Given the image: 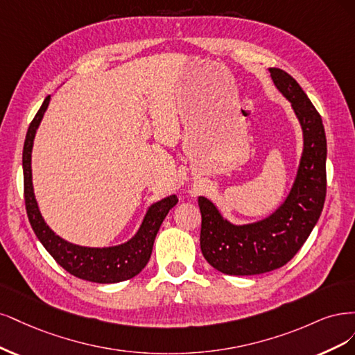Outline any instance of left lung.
Returning a JSON list of instances; mask_svg holds the SVG:
<instances>
[{
    "label": "left lung",
    "instance_id": "1",
    "mask_svg": "<svg viewBox=\"0 0 355 355\" xmlns=\"http://www.w3.org/2000/svg\"><path fill=\"white\" fill-rule=\"evenodd\" d=\"M274 85L291 101L304 134V150L288 198L268 218L234 225L199 198L200 249L209 264L230 276H254L283 267L313 232L326 199V134L320 113L295 79L270 67Z\"/></svg>",
    "mask_w": 355,
    "mask_h": 355
}]
</instances>
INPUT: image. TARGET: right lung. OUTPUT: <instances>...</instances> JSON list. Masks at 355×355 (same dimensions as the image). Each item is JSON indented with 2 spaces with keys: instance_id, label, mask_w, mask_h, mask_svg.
Wrapping results in <instances>:
<instances>
[{
  "instance_id": "obj_1",
  "label": "right lung",
  "mask_w": 355,
  "mask_h": 355,
  "mask_svg": "<svg viewBox=\"0 0 355 355\" xmlns=\"http://www.w3.org/2000/svg\"><path fill=\"white\" fill-rule=\"evenodd\" d=\"M49 103L50 96L45 97L42 106L31 122L24 146L25 205L32 230L35 232L38 240L55 259L57 264L78 279L94 283H118L132 279L147 266L159 228H161L169 209L175 207L178 199L175 194H173V196L153 203L148 208L137 234L127 243L118 246L85 248L66 242L64 239L57 236L44 221L40 212L35 194H33L31 168L33 139H35L40 122L49 107Z\"/></svg>"
}]
</instances>
